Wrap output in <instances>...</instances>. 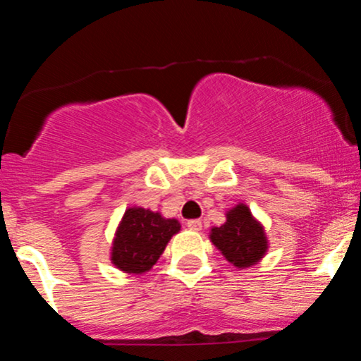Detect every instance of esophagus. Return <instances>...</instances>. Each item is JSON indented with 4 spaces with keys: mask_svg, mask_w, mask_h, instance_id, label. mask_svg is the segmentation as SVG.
Returning a JSON list of instances; mask_svg holds the SVG:
<instances>
[{
    "mask_svg": "<svg viewBox=\"0 0 361 361\" xmlns=\"http://www.w3.org/2000/svg\"><path fill=\"white\" fill-rule=\"evenodd\" d=\"M186 226H188V229H192V231H200L202 229V222L198 221V219H192V221L186 222Z\"/></svg>",
    "mask_w": 361,
    "mask_h": 361,
    "instance_id": "esophagus-1",
    "label": "esophagus"
}]
</instances>
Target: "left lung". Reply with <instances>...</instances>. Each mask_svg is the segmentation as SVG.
Listing matches in <instances>:
<instances>
[{"label": "left lung", "instance_id": "8db88e82", "mask_svg": "<svg viewBox=\"0 0 361 361\" xmlns=\"http://www.w3.org/2000/svg\"><path fill=\"white\" fill-rule=\"evenodd\" d=\"M210 241L224 258L238 268L256 264L268 250L263 226L252 217L244 204L235 205L227 212V221L221 227H212Z\"/></svg>", "mask_w": 361, "mask_h": 361}]
</instances>
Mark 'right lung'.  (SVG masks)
Segmentation results:
<instances>
[{"label": "right lung", "mask_w": 361, "mask_h": 361, "mask_svg": "<svg viewBox=\"0 0 361 361\" xmlns=\"http://www.w3.org/2000/svg\"><path fill=\"white\" fill-rule=\"evenodd\" d=\"M180 229L176 219H164L140 207L127 209L111 246V263L126 273L142 275L154 267Z\"/></svg>", "instance_id": "add662e5"}]
</instances>
